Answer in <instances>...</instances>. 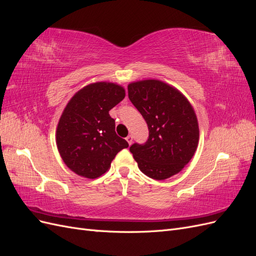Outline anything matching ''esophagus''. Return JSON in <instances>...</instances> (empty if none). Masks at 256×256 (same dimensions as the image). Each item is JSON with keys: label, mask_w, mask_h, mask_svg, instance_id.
I'll use <instances>...</instances> for the list:
<instances>
[{"label": "esophagus", "mask_w": 256, "mask_h": 256, "mask_svg": "<svg viewBox=\"0 0 256 256\" xmlns=\"http://www.w3.org/2000/svg\"><path fill=\"white\" fill-rule=\"evenodd\" d=\"M126 140H127L128 144H129V145H131V144H132V140H134V138H132V136H128L126 138Z\"/></svg>", "instance_id": "34e87169"}]
</instances>
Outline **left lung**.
Instances as JSON below:
<instances>
[{
  "label": "left lung",
  "instance_id": "8db88e82",
  "mask_svg": "<svg viewBox=\"0 0 256 256\" xmlns=\"http://www.w3.org/2000/svg\"><path fill=\"white\" fill-rule=\"evenodd\" d=\"M128 97L150 130L145 143H134L129 148L138 168L157 180L180 172L194 154L200 136L196 115L188 100L158 80L129 84Z\"/></svg>",
  "mask_w": 256,
  "mask_h": 256
}]
</instances>
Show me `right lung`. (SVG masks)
<instances>
[{
  "instance_id": "add662e5",
  "label": "right lung",
  "mask_w": 256,
  "mask_h": 256,
  "mask_svg": "<svg viewBox=\"0 0 256 256\" xmlns=\"http://www.w3.org/2000/svg\"><path fill=\"white\" fill-rule=\"evenodd\" d=\"M125 98L120 85L97 82L80 90L62 114L56 144L62 159L76 174L97 178L109 170L116 154L127 148L115 132L109 111Z\"/></svg>"
}]
</instances>
